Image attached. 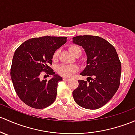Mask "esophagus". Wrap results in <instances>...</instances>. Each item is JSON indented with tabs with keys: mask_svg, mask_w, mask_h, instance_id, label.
<instances>
[{
	"mask_svg": "<svg viewBox=\"0 0 135 135\" xmlns=\"http://www.w3.org/2000/svg\"><path fill=\"white\" fill-rule=\"evenodd\" d=\"M63 79L64 81H68L70 80V78H66V77H64Z\"/></svg>",
	"mask_w": 135,
	"mask_h": 135,
	"instance_id": "obj_1",
	"label": "esophagus"
}]
</instances>
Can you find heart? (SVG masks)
<instances>
[{
	"mask_svg": "<svg viewBox=\"0 0 135 135\" xmlns=\"http://www.w3.org/2000/svg\"><path fill=\"white\" fill-rule=\"evenodd\" d=\"M69 50L71 52L72 54L74 56L77 53H81V50L79 47L75 45L70 46L69 48ZM59 50H57L54 52L53 55V59L56 60L57 59L58 56H59ZM78 70V66L76 65H60L57 67V71L59 74L62 75L63 76L66 77H70L71 76L76 70Z\"/></svg>",
	"mask_w": 135,
	"mask_h": 135,
	"instance_id": "1",
	"label": "heart"
}]
</instances>
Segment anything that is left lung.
Masks as SVG:
<instances>
[{"label": "left lung", "instance_id": "obj_1", "mask_svg": "<svg viewBox=\"0 0 135 135\" xmlns=\"http://www.w3.org/2000/svg\"><path fill=\"white\" fill-rule=\"evenodd\" d=\"M72 42L85 50L86 65L80 75L88 76V81L78 80L79 85L72 93L74 100L85 109L100 108L120 86L122 66L116 49L105 39L94 35H78L72 38Z\"/></svg>", "mask_w": 135, "mask_h": 135}]
</instances>
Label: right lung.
<instances>
[{
	"mask_svg": "<svg viewBox=\"0 0 135 135\" xmlns=\"http://www.w3.org/2000/svg\"><path fill=\"white\" fill-rule=\"evenodd\" d=\"M66 37L44 36L28 39L14 53L11 78L17 94L22 102L35 109H44L56 98L58 83L63 80L50 67L56 50L67 41ZM41 71L53 78L41 80ZM48 76V75H47Z\"/></svg>",
	"mask_w": 135,
	"mask_h": 135,
	"instance_id": "1",
	"label": "right lung"
}]
</instances>
